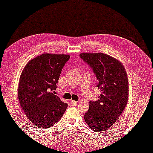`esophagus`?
<instances>
[{
  "mask_svg": "<svg viewBox=\"0 0 153 153\" xmlns=\"http://www.w3.org/2000/svg\"><path fill=\"white\" fill-rule=\"evenodd\" d=\"M71 105L72 106H75L76 105H77V102L74 101V100H71Z\"/></svg>",
  "mask_w": 153,
  "mask_h": 153,
  "instance_id": "esophagus-1",
  "label": "esophagus"
}]
</instances>
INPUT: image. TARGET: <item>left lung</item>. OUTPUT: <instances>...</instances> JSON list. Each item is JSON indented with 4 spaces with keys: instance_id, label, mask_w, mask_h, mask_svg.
<instances>
[{
    "instance_id": "8db88e82",
    "label": "left lung",
    "mask_w": 153,
    "mask_h": 153,
    "mask_svg": "<svg viewBox=\"0 0 153 153\" xmlns=\"http://www.w3.org/2000/svg\"><path fill=\"white\" fill-rule=\"evenodd\" d=\"M81 59L95 75L101 94L89 102L84 120L93 131L100 133L113 125L123 111L129 96L126 70L118 60L104 53H81Z\"/></svg>"
}]
</instances>
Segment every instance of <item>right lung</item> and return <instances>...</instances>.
<instances>
[{
  "label": "right lung",
  "mask_w": 153,
  "mask_h": 153,
  "mask_svg": "<svg viewBox=\"0 0 153 153\" xmlns=\"http://www.w3.org/2000/svg\"><path fill=\"white\" fill-rule=\"evenodd\" d=\"M68 55L44 53L31 60L20 77L18 97L29 120L39 128L46 129L63 116L68 104L55 94L56 84Z\"/></svg>",
  "instance_id": "1"
}]
</instances>
